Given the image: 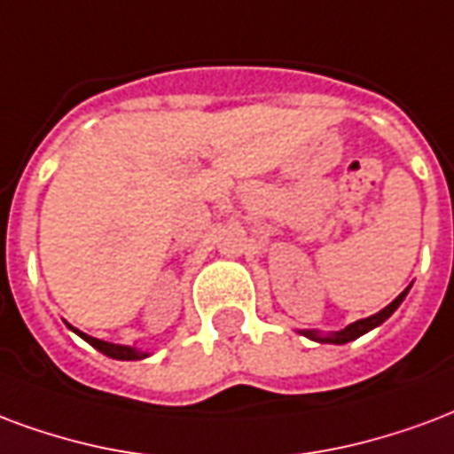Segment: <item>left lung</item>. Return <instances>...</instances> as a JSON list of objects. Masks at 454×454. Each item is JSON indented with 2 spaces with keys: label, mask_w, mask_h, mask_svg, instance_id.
<instances>
[{
  "label": "left lung",
  "mask_w": 454,
  "mask_h": 454,
  "mask_svg": "<svg viewBox=\"0 0 454 454\" xmlns=\"http://www.w3.org/2000/svg\"><path fill=\"white\" fill-rule=\"evenodd\" d=\"M409 288L406 286L402 294L392 301L389 305H385L380 312H375V315H371V317H364V320H356L351 322V325H347L344 330L339 332H330V334H320V330H298L303 337L312 339V341H320V344H348V341H354V339L364 337L365 332L375 330V327H380L382 322L387 320L392 312L397 310L399 305H402V301L406 298V294H409Z\"/></svg>",
  "instance_id": "obj_1"
}]
</instances>
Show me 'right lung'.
Returning <instances> with one entry per match:
<instances>
[{
    "instance_id": "right-lung-1",
    "label": "right lung",
    "mask_w": 454,
    "mask_h": 454,
    "mask_svg": "<svg viewBox=\"0 0 454 454\" xmlns=\"http://www.w3.org/2000/svg\"><path fill=\"white\" fill-rule=\"evenodd\" d=\"M67 327L72 332H76L83 341H89L90 347L98 348L100 354L110 356V358H115V361H142V358H149V351H142V348L137 347H124V344H110V341H103V339L89 337L86 332H79L76 327H72L69 322H67Z\"/></svg>"
}]
</instances>
